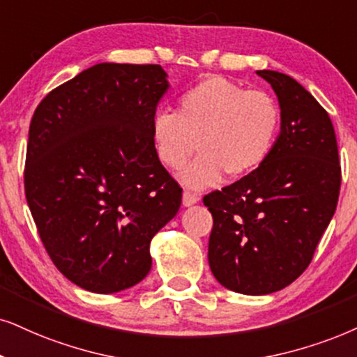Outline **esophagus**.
<instances>
[{
    "label": "esophagus",
    "mask_w": 357,
    "mask_h": 357,
    "mask_svg": "<svg viewBox=\"0 0 357 357\" xmlns=\"http://www.w3.org/2000/svg\"><path fill=\"white\" fill-rule=\"evenodd\" d=\"M199 201V196L197 194H194L191 191H184L183 192V206L184 207H191L196 204V202Z\"/></svg>",
    "instance_id": "esophagus-1"
}]
</instances>
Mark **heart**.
I'll list each match as a JSON object with an SVG mask.
<instances>
[{"instance_id":"b5f03b06","label":"heart","mask_w":357,"mask_h":357,"mask_svg":"<svg viewBox=\"0 0 357 357\" xmlns=\"http://www.w3.org/2000/svg\"><path fill=\"white\" fill-rule=\"evenodd\" d=\"M280 130V110L264 90H245L224 77H207L179 97L178 110H161L151 120V139L160 161L181 169L184 186L204 189L224 174L237 179L267 160Z\"/></svg>"}]
</instances>
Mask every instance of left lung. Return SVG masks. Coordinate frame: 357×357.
Returning a JSON list of instances; mask_svg holds the SVG:
<instances>
[{"mask_svg": "<svg viewBox=\"0 0 357 357\" xmlns=\"http://www.w3.org/2000/svg\"><path fill=\"white\" fill-rule=\"evenodd\" d=\"M280 105V133L267 160L222 191L204 196L214 225L211 272L242 295H268L295 282L335 215L341 166L326 110L303 85L257 70Z\"/></svg>", "mask_w": 357, "mask_h": 357, "instance_id": "obj_1", "label": "left lung"}]
</instances>
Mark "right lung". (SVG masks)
<instances>
[{"instance_id":"right-lung-1","label":"right lung","mask_w":357,"mask_h":357,"mask_svg":"<svg viewBox=\"0 0 357 357\" xmlns=\"http://www.w3.org/2000/svg\"><path fill=\"white\" fill-rule=\"evenodd\" d=\"M168 89L161 66L102 62L36 108L26 199L54 265L84 290L116 293L142 282L151 238L181 206L183 189L151 139Z\"/></svg>"}]
</instances>
